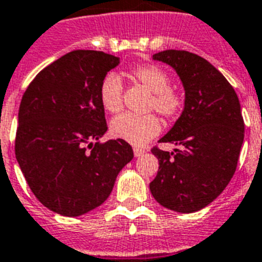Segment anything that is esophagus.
<instances>
[{
  "label": "esophagus",
  "instance_id": "34e87169",
  "mask_svg": "<svg viewBox=\"0 0 262 262\" xmlns=\"http://www.w3.org/2000/svg\"><path fill=\"white\" fill-rule=\"evenodd\" d=\"M133 152H135L136 157H140V156H142L144 153H145V150L141 149V148H135V149H133Z\"/></svg>",
  "mask_w": 262,
  "mask_h": 262
}]
</instances>
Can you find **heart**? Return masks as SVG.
Segmentation results:
<instances>
[{"instance_id":"b5f03b06","label":"heart","mask_w":262,"mask_h":262,"mask_svg":"<svg viewBox=\"0 0 262 262\" xmlns=\"http://www.w3.org/2000/svg\"><path fill=\"white\" fill-rule=\"evenodd\" d=\"M132 78L152 91L148 102V110H156L165 120H176L184 110V95L171 87V76L157 64L136 66L130 71ZM99 101L106 112L118 113L124 106V84L116 74L103 78L99 87ZM160 121L155 114L125 113L116 117L110 124V132L116 138L133 144L144 145L159 135Z\"/></svg>"}]
</instances>
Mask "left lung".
Wrapping results in <instances>:
<instances>
[{
	"instance_id": "8db88e82",
	"label": "left lung",
	"mask_w": 262,
	"mask_h": 262,
	"mask_svg": "<svg viewBox=\"0 0 262 262\" xmlns=\"http://www.w3.org/2000/svg\"><path fill=\"white\" fill-rule=\"evenodd\" d=\"M176 70L186 90L180 118L159 142L182 146L173 152L153 146L159 171L150 182L153 198L178 212H193L210 205L237 169L245 124L233 86L196 54L167 50L153 55Z\"/></svg>"
}]
</instances>
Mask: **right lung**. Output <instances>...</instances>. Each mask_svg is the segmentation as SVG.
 Masks as SVG:
<instances>
[{
	"mask_svg": "<svg viewBox=\"0 0 262 262\" xmlns=\"http://www.w3.org/2000/svg\"><path fill=\"white\" fill-rule=\"evenodd\" d=\"M117 64L102 51H72L41 70L21 99L16 159L40 203L60 215L101 206L133 159L124 140L98 141L107 130L99 87Z\"/></svg>",
	"mask_w": 262,
	"mask_h": 262,
	"instance_id": "1",
	"label": "right lung"
}]
</instances>
